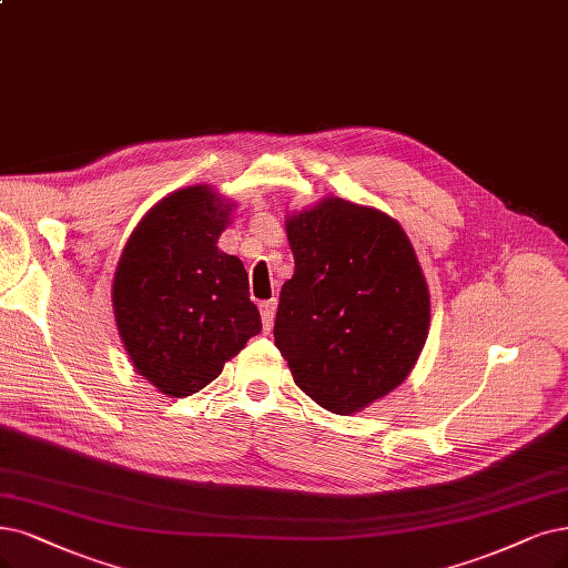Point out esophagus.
I'll use <instances>...</instances> for the list:
<instances>
[{
  "label": "esophagus",
  "mask_w": 568,
  "mask_h": 568,
  "mask_svg": "<svg viewBox=\"0 0 568 568\" xmlns=\"http://www.w3.org/2000/svg\"><path fill=\"white\" fill-rule=\"evenodd\" d=\"M262 311V325L268 332L273 327V318H276V300H266L260 304Z\"/></svg>",
  "instance_id": "esophagus-1"
}]
</instances>
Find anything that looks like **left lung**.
Returning <instances> with one entry per match:
<instances>
[{"label": "left lung", "mask_w": 568, "mask_h": 568, "mask_svg": "<svg viewBox=\"0 0 568 568\" xmlns=\"http://www.w3.org/2000/svg\"><path fill=\"white\" fill-rule=\"evenodd\" d=\"M295 276L273 337L295 384L351 416L400 386L430 329V292L400 222L325 196L285 217Z\"/></svg>", "instance_id": "obj_1"}]
</instances>
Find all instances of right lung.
I'll use <instances>...</instances> for the list:
<instances>
[{
  "label": "right lung",
  "instance_id": "right-lung-1",
  "mask_svg": "<svg viewBox=\"0 0 568 568\" xmlns=\"http://www.w3.org/2000/svg\"><path fill=\"white\" fill-rule=\"evenodd\" d=\"M236 203L194 184L146 210L119 257L112 308L135 372L163 395L199 393L262 329L243 262L217 247Z\"/></svg>",
  "mask_w": 568,
  "mask_h": 568
}]
</instances>
